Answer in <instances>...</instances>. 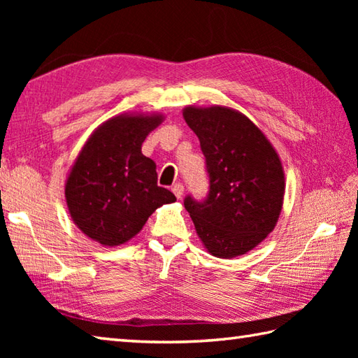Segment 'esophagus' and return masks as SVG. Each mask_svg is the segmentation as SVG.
<instances>
[{
    "mask_svg": "<svg viewBox=\"0 0 358 358\" xmlns=\"http://www.w3.org/2000/svg\"><path fill=\"white\" fill-rule=\"evenodd\" d=\"M172 192L175 194V196H177V199H181V195H183V192H185V186L181 185V183H175L172 186Z\"/></svg>",
    "mask_w": 358,
    "mask_h": 358,
    "instance_id": "obj_1",
    "label": "esophagus"
}]
</instances>
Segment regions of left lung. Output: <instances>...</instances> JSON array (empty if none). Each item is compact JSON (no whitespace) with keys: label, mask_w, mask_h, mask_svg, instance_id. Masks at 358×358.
<instances>
[{"label":"left lung","mask_w":358,"mask_h":358,"mask_svg":"<svg viewBox=\"0 0 358 358\" xmlns=\"http://www.w3.org/2000/svg\"><path fill=\"white\" fill-rule=\"evenodd\" d=\"M183 117L200 140L209 191L186 195L185 208L212 255L248 252L271 234L283 206L285 173L275 149L240 112L186 108Z\"/></svg>","instance_id":"left-lung-1"}]
</instances>
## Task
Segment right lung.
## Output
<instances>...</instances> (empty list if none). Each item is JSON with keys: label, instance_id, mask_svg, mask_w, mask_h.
<instances>
[{"label": "right lung", "instance_id": "add662e5", "mask_svg": "<svg viewBox=\"0 0 358 358\" xmlns=\"http://www.w3.org/2000/svg\"><path fill=\"white\" fill-rule=\"evenodd\" d=\"M163 117L120 115L92 134L66 183L71 217L87 237L118 246L141 231L157 208L175 195L157 185L155 163L141 154Z\"/></svg>", "mask_w": 358, "mask_h": 358}]
</instances>
